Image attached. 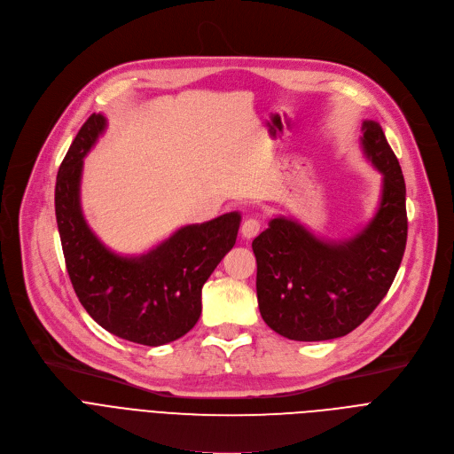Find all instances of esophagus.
<instances>
[{"label": "esophagus", "instance_id": "1", "mask_svg": "<svg viewBox=\"0 0 454 454\" xmlns=\"http://www.w3.org/2000/svg\"><path fill=\"white\" fill-rule=\"evenodd\" d=\"M258 231H261V221H258V219L249 217V219H246V221L242 223L240 233H242L244 239H253V237L258 235Z\"/></svg>", "mask_w": 454, "mask_h": 454}]
</instances>
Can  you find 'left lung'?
I'll use <instances>...</instances> for the list:
<instances>
[{"label":"left lung","mask_w":454,"mask_h":454,"mask_svg":"<svg viewBox=\"0 0 454 454\" xmlns=\"http://www.w3.org/2000/svg\"><path fill=\"white\" fill-rule=\"evenodd\" d=\"M361 145L382 174V193L359 233L327 242L294 219L275 217L251 244L258 309L284 338L347 336L373 312L399 271L408 239L404 176L377 121H363Z\"/></svg>","instance_id":"8db88e82"}]
</instances>
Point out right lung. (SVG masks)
<instances>
[{
  "mask_svg": "<svg viewBox=\"0 0 454 454\" xmlns=\"http://www.w3.org/2000/svg\"><path fill=\"white\" fill-rule=\"evenodd\" d=\"M107 121L91 114L64 156L55 183V217L64 261L88 314L107 333L147 347L184 336L201 316V289L233 247L237 212L188 224L137 256L116 254L88 226L81 208L84 156Z\"/></svg>",
  "mask_w": 454,
  "mask_h": 454,
  "instance_id": "add662e5",
  "label": "right lung"
}]
</instances>
